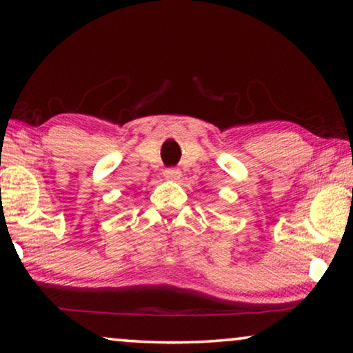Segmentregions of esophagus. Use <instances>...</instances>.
Returning a JSON list of instances; mask_svg holds the SVG:
<instances>
[{"mask_svg":"<svg viewBox=\"0 0 353 353\" xmlns=\"http://www.w3.org/2000/svg\"><path fill=\"white\" fill-rule=\"evenodd\" d=\"M163 176H165L166 181H171V182H179V181H181V177H182L181 171L176 170V168H168V170H165Z\"/></svg>","mask_w":353,"mask_h":353,"instance_id":"obj_1","label":"esophagus"}]
</instances>
